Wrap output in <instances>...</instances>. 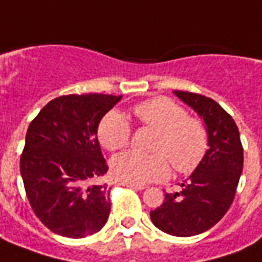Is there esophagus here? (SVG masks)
I'll list each match as a JSON object with an SVG mask.
<instances>
[{
	"instance_id": "34e87169",
	"label": "esophagus",
	"mask_w": 262,
	"mask_h": 262,
	"mask_svg": "<svg viewBox=\"0 0 262 262\" xmlns=\"http://www.w3.org/2000/svg\"><path fill=\"white\" fill-rule=\"evenodd\" d=\"M122 186L135 188V190H144V188H146V186H144V184H136V183H122Z\"/></svg>"
}]
</instances>
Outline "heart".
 Segmentation results:
<instances>
[{
  "mask_svg": "<svg viewBox=\"0 0 262 262\" xmlns=\"http://www.w3.org/2000/svg\"><path fill=\"white\" fill-rule=\"evenodd\" d=\"M137 119L157 132L151 155L125 151L112 160L115 177L123 183L159 182L170 173L167 160L177 171L188 173L200 164L208 147V135L203 122L187 116L186 109L169 98H155L135 107ZM132 129L127 119L112 111L102 119L99 140L107 150H119L129 143Z\"/></svg>",
  "mask_w": 262,
  "mask_h": 262,
  "instance_id": "1",
  "label": "heart"
}]
</instances>
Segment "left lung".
Wrapping results in <instances>:
<instances>
[{"instance_id":"1","label":"left lung","mask_w":262,"mask_h":262,"mask_svg":"<svg viewBox=\"0 0 262 262\" xmlns=\"http://www.w3.org/2000/svg\"><path fill=\"white\" fill-rule=\"evenodd\" d=\"M204 122L208 149L200 164L182 183L180 193H166L160 207L150 211L153 224L176 237H191L215 226L230 208L243 171L238 127L215 100L174 91Z\"/></svg>"}]
</instances>
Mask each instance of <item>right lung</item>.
Listing matches in <instances>:
<instances>
[{
    "label": "right lung",
    "instance_id": "right-lung-1",
    "mask_svg": "<svg viewBox=\"0 0 262 262\" xmlns=\"http://www.w3.org/2000/svg\"><path fill=\"white\" fill-rule=\"evenodd\" d=\"M122 96L88 93L51 100L29 123L21 176L29 204L52 233L83 238L111 213L107 164L98 140L102 118Z\"/></svg>",
    "mask_w": 262,
    "mask_h": 262
}]
</instances>
